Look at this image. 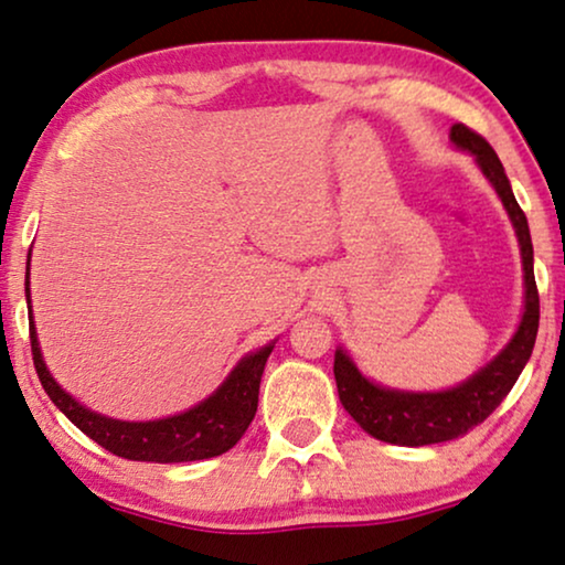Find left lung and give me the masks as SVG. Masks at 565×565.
I'll use <instances>...</instances> for the list:
<instances>
[{"mask_svg": "<svg viewBox=\"0 0 565 565\" xmlns=\"http://www.w3.org/2000/svg\"><path fill=\"white\" fill-rule=\"evenodd\" d=\"M449 139L455 141V147L468 149L476 157L478 168L491 180L511 224H514L524 266V315L514 338H511L507 349L491 364L478 370L462 385L441 390V393H403V390L380 387L356 370L349 353L343 349L335 351L333 374L343 408L351 413V418L366 434L397 447L439 445V441L457 439V436L468 434L470 428L483 424L499 408L503 397L509 395L524 364L530 361L540 326V297L535 268H532V237L527 216H524L514 193H511L503 164L495 157L493 147L465 124H455Z\"/></svg>", "mask_w": 565, "mask_h": 565, "instance_id": "8db88e82", "label": "left lung"}]
</instances>
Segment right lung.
I'll use <instances>...</instances> for the list:
<instances>
[{"instance_id":"add662e5","label":"right lung","mask_w":565,"mask_h":565,"mask_svg":"<svg viewBox=\"0 0 565 565\" xmlns=\"http://www.w3.org/2000/svg\"><path fill=\"white\" fill-rule=\"evenodd\" d=\"M25 297L30 302L28 276ZM30 349H33L38 380H41L43 390L56 408L108 452L139 462H193L224 455L247 431L255 411H258L263 366L274 351V343L239 359V364L222 382V387L214 395H209L204 403L160 420H118L100 416V413L79 405L70 393H64L43 364L41 345H38L33 328V312H30Z\"/></svg>"}]
</instances>
